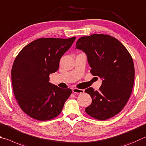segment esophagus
<instances>
[{
	"mask_svg": "<svg viewBox=\"0 0 146 146\" xmlns=\"http://www.w3.org/2000/svg\"><path fill=\"white\" fill-rule=\"evenodd\" d=\"M73 92L75 94H81V93H84V90L78 89V88H73Z\"/></svg>",
	"mask_w": 146,
	"mask_h": 146,
	"instance_id": "1",
	"label": "esophagus"
}]
</instances>
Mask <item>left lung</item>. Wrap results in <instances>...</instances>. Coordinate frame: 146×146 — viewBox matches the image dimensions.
<instances>
[{"mask_svg":"<svg viewBox=\"0 0 146 146\" xmlns=\"http://www.w3.org/2000/svg\"><path fill=\"white\" fill-rule=\"evenodd\" d=\"M76 47L86 52L92 75L103 80L98 91L92 87L85 91L92 100L86 112L100 121L118 114L128 102L133 87L135 68L131 55L117 39L107 34L81 37Z\"/></svg>","mask_w":146,"mask_h":146,"instance_id":"1","label":"left lung"}]
</instances>
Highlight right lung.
Returning <instances> with one entry per match:
<instances>
[{
	"label": "right lung",
	"mask_w": 146,
	"mask_h": 146,
	"mask_svg": "<svg viewBox=\"0 0 146 146\" xmlns=\"http://www.w3.org/2000/svg\"><path fill=\"white\" fill-rule=\"evenodd\" d=\"M75 39H37L16 57L11 70L13 92L21 109L32 118L48 121L57 117L72 93L71 89L50 83L49 75L58 70L60 58Z\"/></svg>",
	"instance_id": "right-lung-1"
}]
</instances>
